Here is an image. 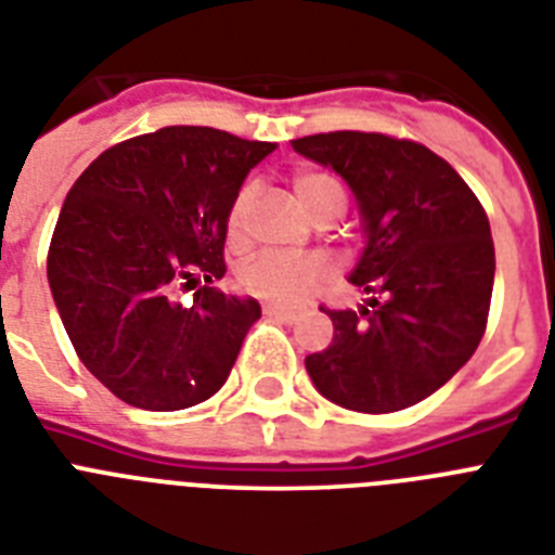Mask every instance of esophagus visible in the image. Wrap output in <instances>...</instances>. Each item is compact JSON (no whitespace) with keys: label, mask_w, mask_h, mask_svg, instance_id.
I'll use <instances>...</instances> for the list:
<instances>
[{"label":"esophagus","mask_w":555,"mask_h":555,"mask_svg":"<svg viewBox=\"0 0 555 555\" xmlns=\"http://www.w3.org/2000/svg\"><path fill=\"white\" fill-rule=\"evenodd\" d=\"M263 314H267V318H274V320H283V323H295L297 320L295 311L278 309V306H263Z\"/></svg>","instance_id":"obj_1"}]
</instances>
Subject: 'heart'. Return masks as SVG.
<instances>
[{
  "instance_id": "b5f03b06",
  "label": "heart",
  "mask_w": 555,
  "mask_h": 555,
  "mask_svg": "<svg viewBox=\"0 0 555 555\" xmlns=\"http://www.w3.org/2000/svg\"><path fill=\"white\" fill-rule=\"evenodd\" d=\"M295 192L314 221H334L346 209V190L328 172H314V169L297 172ZM251 198H255V186L244 184L229 204V241L244 237ZM328 281H332V267L323 258H288V255H278V251H263L241 269L244 292H249L258 300H267L269 306H278V309L304 306Z\"/></svg>"
}]
</instances>
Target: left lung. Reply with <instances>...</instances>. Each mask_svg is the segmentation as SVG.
I'll list each match as a JSON object with an SVG mask.
<instances>
[{"label":"left lung","instance_id":"left-lung-1","mask_svg":"<svg viewBox=\"0 0 555 555\" xmlns=\"http://www.w3.org/2000/svg\"><path fill=\"white\" fill-rule=\"evenodd\" d=\"M292 146L354 192L369 241L351 283L374 295L357 311L326 309L334 340L306 357L311 383L363 414L416 405L468 363L488 326V215L460 172L416 141L337 130Z\"/></svg>","mask_w":555,"mask_h":555}]
</instances>
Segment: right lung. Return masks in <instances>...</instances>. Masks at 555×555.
<instances>
[{
	"mask_svg": "<svg viewBox=\"0 0 555 555\" xmlns=\"http://www.w3.org/2000/svg\"><path fill=\"white\" fill-rule=\"evenodd\" d=\"M274 150L215 127H164L104 150L64 198L48 281L87 371L127 405L181 411L227 383L258 300L223 295L227 212ZM205 278L192 307L172 285Z\"/></svg>",
	"mask_w": 555,
	"mask_h": 555,
	"instance_id": "obj_1",
	"label": "right lung"
}]
</instances>
